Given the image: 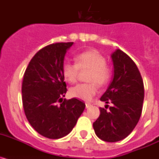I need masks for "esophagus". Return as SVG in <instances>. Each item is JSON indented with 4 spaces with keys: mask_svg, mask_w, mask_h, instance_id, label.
<instances>
[{
    "mask_svg": "<svg viewBox=\"0 0 159 159\" xmlns=\"http://www.w3.org/2000/svg\"><path fill=\"white\" fill-rule=\"evenodd\" d=\"M85 105H86L87 108L90 107H92V104H91V103H89V102H86V103H85Z\"/></svg>",
    "mask_w": 159,
    "mask_h": 159,
    "instance_id": "obj_1",
    "label": "esophagus"
}]
</instances>
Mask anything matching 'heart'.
Here are the masks:
<instances>
[{
  "label": "heart",
  "mask_w": 159,
  "mask_h": 159,
  "mask_svg": "<svg viewBox=\"0 0 159 159\" xmlns=\"http://www.w3.org/2000/svg\"><path fill=\"white\" fill-rule=\"evenodd\" d=\"M75 64L66 62L63 64L64 80L75 84L80 71L90 70L88 84H80L70 89V95L77 99L89 101L98 92V85L104 86L110 80L111 70L106 64V59L95 50L83 52L75 57Z\"/></svg>",
  "instance_id": "b5f03b06"
}]
</instances>
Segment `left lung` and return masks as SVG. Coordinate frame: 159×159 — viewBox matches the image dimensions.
Segmentation results:
<instances>
[{
    "mask_svg": "<svg viewBox=\"0 0 159 159\" xmlns=\"http://www.w3.org/2000/svg\"><path fill=\"white\" fill-rule=\"evenodd\" d=\"M114 77L100 98L112 103L93 123L95 134L105 142L115 143L129 135L139 120L144 99V85L137 66L129 56L117 49L111 55Z\"/></svg>",
    "mask_w": 159,
    "mask_h": 159,
    "instance_id": "8db88e82",
    "label": "left lung"
}]
</instances>
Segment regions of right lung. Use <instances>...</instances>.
<instances>
[{"label": "right lung", "mask_w": 159, "mask_h": 159, "mask_svg": "<svg viewBox=\"0 0 159 159\" xmlns=\"http://www.w3.org/2000/svg\"><path fill=\"white\" fill-rule=\"evenodd\" d=\"M73 42L52 43L30 60L22 82V102L28 121L41 135L57 139L68 134L84 111L85 103L63 99L67 85L62 67Z\"/></svg>", "instance_id": "right-lung-1"}]
</instances>
